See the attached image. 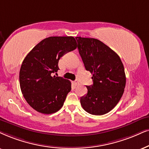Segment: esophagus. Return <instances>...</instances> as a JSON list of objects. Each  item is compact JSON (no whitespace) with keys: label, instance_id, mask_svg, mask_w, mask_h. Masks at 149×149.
I'll list each match as a JSON object with an SVG mask.
<instances>
[{"label":"esophagus","instance_id":"1","mask_svg":"<svg viewBox=\"0 0 149 149\" xmlns=\"http://www.w3.org/2000/svg\"><path fill=\"white\" fill-rule=\"evenodd\" d=\"M74 84H75V85H76V86L78 85V84H79V81H78V80H75V81H74Z\"/></svg>","mask_w":149,"mask_h":149}]
</instances>
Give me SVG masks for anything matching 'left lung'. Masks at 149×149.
Listing matches in <instances>:
<instances>
[{"mask_svg":"<svg viewBox=\"0 0 149 149\" xmlns=\"http://www.w3.org/2000/svg\"><path fill=\"white\" fill-rule=\"evenodd\" d=\"M79 54L86 70L93 74V84L80 104L88 113L102 116L111 111L120 101L126 85L125 68L119 56L95 38L76 37Z\"/></svg>","mask_w":149,"mask_h":149,"instance_id":"1","label":"left lung"}]
</instances>
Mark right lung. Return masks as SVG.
Segmentation results:
<instances>
[{"label":"right lung","instance_id":"obj_1","mask_svg":"<svg viewBox=\"0 0 149 149\" xmlns=\"http://www.w3.org/2000/svg\"><path fill=\"white\" fill-rule=\"evenodd\" d=\"M76 47L72 36H52L40 41L24 58L19 73L20 89L38 112L52 114L63 106L71 83L52 74L59 69L60 58Z\"/></svg>","mask_w":149,"mask_h":149}]
</instances>
